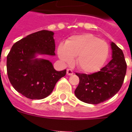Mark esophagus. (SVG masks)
Instances as JSON below:
<instances>
[{
	"instance_id": "obj_1",
	"label": "esophagus",
	"mask_w": 132,
	"mask_h": 132,
	"mask_svg": "<svg viewBox=\"0 0 132 132\" xmlns=\"http://www.w3.org/2000/svg\"><path fill=\"white\" fill-rule=\"evenodd\" d=\"M66 73H67V75H73V72H72V70H70V69H67Z\"/></svg>"
}]
</instances>
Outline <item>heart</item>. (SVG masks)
<instances>
[{
	"mask_svg": "<svg viewBox=\"0 0 132 132\" xmlns=\"http://www.w3.org/2000/svg\"><path fill=\"white\" fill-rule=\"evenodd\" d=\"M57 55L64 64H71L76 57L75 64L85 72L98 71L109 55V46L103 40L90 34L71 36L65 44L58 45Z\"/></svg>",
	"mask_w": 132,
	"mask_h": 132,
	"instance_id": "heart-1",
	"label": "heart"
}]
</instances>
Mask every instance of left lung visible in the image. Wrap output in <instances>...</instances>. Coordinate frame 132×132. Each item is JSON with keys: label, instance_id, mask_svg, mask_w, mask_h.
<instances>
[{"label": "left lung", "instance_id": "obj_1", "mask_svg": "<svg viewBox=\"0 0 132 132\" xmlns=\"http://www.w3.org/2000/svg\"><path fill=\"white\" fill-rule=\"evenodd\" d=\"M110 62L100 71L86 75L76 73L79 83L75 94L83 102L98 104L114 96L119 92L125 79L127 64L123 51L111 42Z\"/></svg>", "mask_w": 132, "mask_h": 132}]
</instances>
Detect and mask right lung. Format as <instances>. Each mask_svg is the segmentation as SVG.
Segmentation results:
<instances>
[{
    "label": "right lung",
    "instance_id": "obj_1",
    "mask_svg": "<svg viewBox=\"0 0 132 132\" xmlns=\"http://www.w3.org/2000/svg\"><path fill=\"white\" fill-rule=\"evenodd\" d=\"M54 33L42 30L15 42L7 57L9 81L16 91L31 99H42L53 90L56 83L66 74L57 71L49 60L38 55H55Z\"/></svg>",
    "mask_w": 132,
    "mask_h": 132
}]
</instances>
